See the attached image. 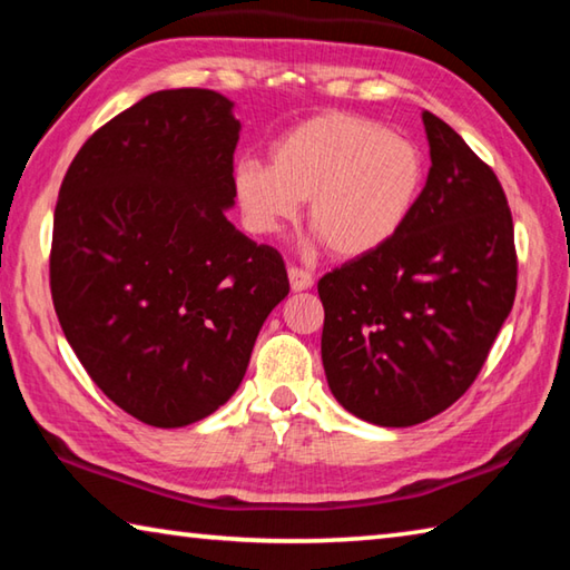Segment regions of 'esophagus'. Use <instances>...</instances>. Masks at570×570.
Masks as SVG:
<instances>
[{
  "label": "esophagus",
  "mask_w": 570,
  "mask_h": 570,
  "mask_svg": "<svg viewBox=\"0 0 570 570\" xmlns=\"http://www.w3.org/2000/svg\"><path fill=\"white\" fill-rule=\"evenodd\" d=\"M288 284H292L294 292H306V288L314 286V278H312V274L304 272V268L292 266L288 268Z\"/></svg>",
  "instance_id": "obj_1"
}]
</instances>
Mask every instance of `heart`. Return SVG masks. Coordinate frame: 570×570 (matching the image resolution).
I'll return each mask as SVG.
<instances>
[{
    "mask_svg": "<svg viewBox=\"0 0 570 570\" xmlns=\"http://www.w3.org/2000/svg\"><path fill=\"white\" fill-rule=\"evenodd\" d=\"M424 178L417 142L360 115L326 112L278 138L272 163L238 160L234 193L250 234H278L308 200L316 238L336 256L360 258L400 234Z\"/></svg>",
    "mask_w": 570,
    "mask_h": 570,
    "instance_id": "heart-1",
    "label": "heart"
}]
</instances>
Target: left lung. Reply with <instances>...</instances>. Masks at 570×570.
I'll list each match as a JSON object with an SVG mask.
<instances>
[{
  "label": "left lung",
  "instance_id": "1",
  "mask_svg": "<svg viewBox=\"0 0 570 570\" xmlns=\"http://www.w3.org/2000/svg\"><path fill=\"white\" fill-rule=\"evenodd\" d=\"M430 173L390 244L320 278L322 362L346 412L410 428L460 400L515 302L513 218L495 173L422 110Z\"/></svg>",
  "mask_w": 570,
  "mask_h": 570
}]
</instances>
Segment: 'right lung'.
<instances>
[{
  "mask_svg": "<svg viewBox=\"0 0 570 570\" xmlns=\"http://www.w3.org/2000/svg\"><path fill=\"white\" fill-rule=\"evenodd\" d=\"M240 122L216 90H160L77 153L55 208L57 320L135 420L186 428L230 400L286 266L226 218Z\"/></svg>",
  "mask_w": 570,
  "mask_h": 570,
  "instance_id": "obj_1",
  "label": "right lung"
}]
</instances>
